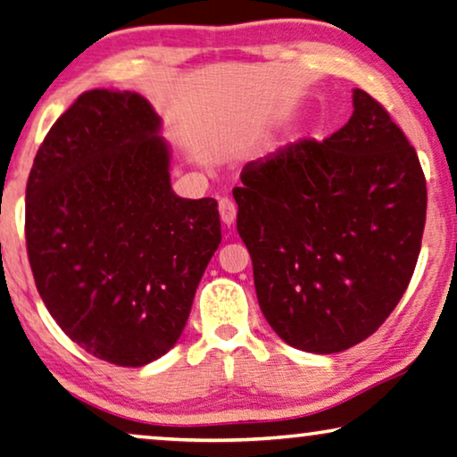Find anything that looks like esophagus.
I'll return each instance as SVG.
<instances>
[{"instance_id": "obj_1", "label": "esophagus", "mask_w": 457, "mask_h": 457, "mask_svg": "<svg viewBox=\"0 0 457 457\" xmlns=\"http://www.w3.org/2000/svg\"><path fill=\"white\" fill-rule=\"evenodd\" d=\"M236 211H237V207L231 198H228V196L220 198V215H221V221L226 223V226H231V223L236 221Z\"/></svg>"}]
</instances>
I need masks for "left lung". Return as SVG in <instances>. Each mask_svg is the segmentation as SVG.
Returning <instances> with one entry per match:
<instances>
[{
	"mask_svg": "<svg viewBox=\"0 0 457 457\" xmlns=\"http://www.w3.org/2000/svg\"><path fill=\"white\" fill-rule=\"evenodd\" d=\"M237 234L267 323L292 348L333 354L372 336L419 261L427 179L369 93L323 143L302 138L242 170Z\"/></svg>",
	"mask_w": 457,
	"mask_h": 457,
	"instance_id": "left-lung-1",
	"label": "left lung"
}]
</instances>
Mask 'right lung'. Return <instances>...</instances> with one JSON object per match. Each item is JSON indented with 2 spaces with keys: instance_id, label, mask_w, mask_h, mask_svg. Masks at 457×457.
<instances>
[{
  "instance_id": "add662e5",
  "label": "right lung",
  "mask_w": 457,
  "mask_h": 457,
  "mask_svg": "<svg viewBox=\"0 0 457 457\" xmlns=\"http://www.w3.org/2000/svg\"><path fill=\"white\" fill-rule=\"evenodd\" d=\"M151 103L82 93L38 146L27 182V253L37 290L88 354L145 366L182 336L221 242L215 198H179Z\"/></svg>"
}]
</instances>
